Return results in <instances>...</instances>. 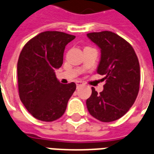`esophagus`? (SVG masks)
<instances>
[{
    "label": "esophagus",
    "mask_w": 154,
    "mask_h": 154,
    "mask_svg": "<svg viewBox=\"0 0 154 154\" xmlns=\"http://www.w3.org/2000/svg\"><path fill=\"white\" fill-rule=\"evenodd\" d=\"M84 84V82H82V81H77L76 82V85H77V86H80V85H82Z\"/></svg>",
    "instance_id": "1"
}]
</instances>
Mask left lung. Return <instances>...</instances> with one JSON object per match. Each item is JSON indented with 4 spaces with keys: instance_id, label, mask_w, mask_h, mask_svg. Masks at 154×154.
<instances>
[{
    "instance_id": "1",
    "label": "left lung",
    "mask_w": 154,
    "mask_h": 154,
    "mask_svg": "<svg viewBox=\"0 0 154 154\" xmlns=\"http://www.w3.org/2000/svg\"><path fill=\"white\" fill-rule=\"evenodd\" d=\"M101 49L97 72L104 75L103 90L92 94L86 106L90 114L102 122L119 119L133 105L140 89V64L130 43L111 31L87 34Z\"/></svg>"
}]
</instances>
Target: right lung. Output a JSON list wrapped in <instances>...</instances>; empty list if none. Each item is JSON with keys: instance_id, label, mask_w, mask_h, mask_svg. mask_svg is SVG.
Returning <instances> with one entry per match:
<instances>
[{"instance_id": "right-lung-1", "label": "right lung", "mask_w": 154, "mask_h": 154, "mask_svg": "<svg viewBox=\"0 0 154 154\" xmlns=\"http://www.w3.org/2000/svg\"><path fill=\"white\" fill-rule=\"evenodd\" d=\"M74 35L60 31H44L23 47L17 61L20 99L38 120L51 122L60 118L76 84H62L56 77L63 64L65 46Z\"/></svg>"}]
</instances>
